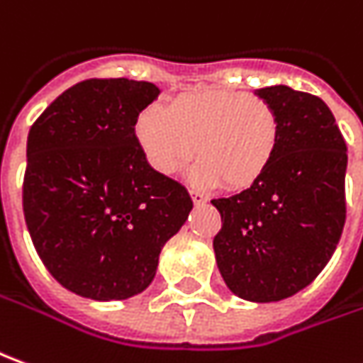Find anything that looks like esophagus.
I'll return each mask as SVG.
<instances>
[{
  "label": "esophagus",
  "mask_w": 363,
  "mask_h": 363,
  "mask_svg": "<svg viewBox=\"0 0 363 363\" xmlns=\"http://www.w3.org/2000/svg\"><path fill=\"white\" fill-rule=\"evenodd\" d=\"M191 199H192V202L196 204V206H201V204H204V202H206V196H204V194H201V192L191 191Z\"/></svg>",
  "instance_id": "34e87169"
}]
</instances>
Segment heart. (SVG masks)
Masks as SVG:
<instances>
[{"label":"heart","instance_id":"b5f03b06","mask_svg":"<svg viewBox=\"0 0 363 363\" xmlns=\"http://www.w3.org/2000/svg\"><path fill=\"white\" fill-rule=\"evenodd\" d=\"M135 135L157 172H179L199 145L201 161L189 171V181L201 189L224 182L242 191L274 161L280 125L264 99L216 89L177 97L169 107L150 105L139 115Z\"/></svg>","mask_w":363,"mask_h":363}]
</instances>
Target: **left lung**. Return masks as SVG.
I'll use <instances>...</instances> for the list:
<instances>
[{"instance_id": "1", "label": "left lung", "mask_w": 363, "mask_h": 363, "mask_svg": "<svg viewBox=\"0 0 363 363\" xmlns=\"http://www.w3.org/2000/svg\"><path fill=\"white\" fill-rule=\"evenodd\" d=\"M276 111L274 161L250 189L214 199V256L224 284L248 302H278L312 284L346 223L347 147L320 97L288 85L256 89Z\"/></svg>"}]
</instances>
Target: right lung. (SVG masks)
<instances>
[{
    "instance_id": "1",
    "label": "right lung",
    "mask_w": 363,
    "mask_h": 363,
    "mask_svg": "<svg viewBox=\"0 0 363 363\" xmlns=\"http://www.w3.org/2000/svg\"><path fill=\"white\" fill-rule=\"evenodd\" d=\"M159 95L147 81L89 79L29 130L27 230L73 294L109 302L147 290L162 246L192 211L186 189L150 167L135 135L139 113Z\"/></svg>"
}]
</instances>
